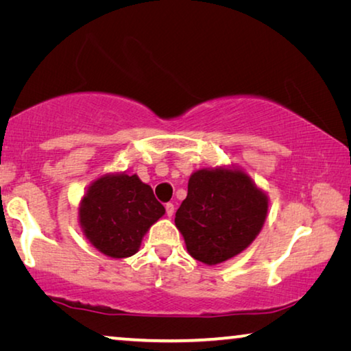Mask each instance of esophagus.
I'll list each match as a JSON object with an SVG mask.
<instances>
[{
	"instance_id": "34e87169",
	"label": "esophagus",
	"mask_w": 351,
	"mask_h": 351,
	"mask_svg": "<svg viewBox=\"0 0 351 351\" xmlns=\"http://www.w3.org/2000/svg\"><path fill=\"white\" fill-rule=\"evenodd\" d=\"M165 213H167V217H173L175 213V206L171 203H167L165 204Z\"/></svg>"
}]
</instances>
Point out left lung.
I'll use <instances>...</instances> for the list:
<instances>
[{"label": "left lung", "instance_id": "obj_1", "mask_svg": "<svg viewBox=\"0 0 351 351\" xmlns=\"http://www.w3.org/2000/svg\"><path fill=\"white\" fill-rule=\"evenodd\" d=\"M268 207V195L243 169H199L190 175L175 224L187 252L213 266L251 245L263 228Z\"/></svg>", "mask_w": 351, "mask_h": 351}]
</instances>
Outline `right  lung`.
<instances>
[{"label": "right lung", "instance_id": "obj_1", "mask_svg": "<svg viewBox=\"0 0 351 351\" xmlns=\"http://www.w3.org/2000/svg\"><path fill=\"white\" fill-rule=\"evenodd\" d=\"M164 213L148 184L121 171L90 184L79 204V224L99 252L127 258L139 251L144 235Z\"/></svg>", "mask_w": 351, "mask_h": 351}]
</instances>
